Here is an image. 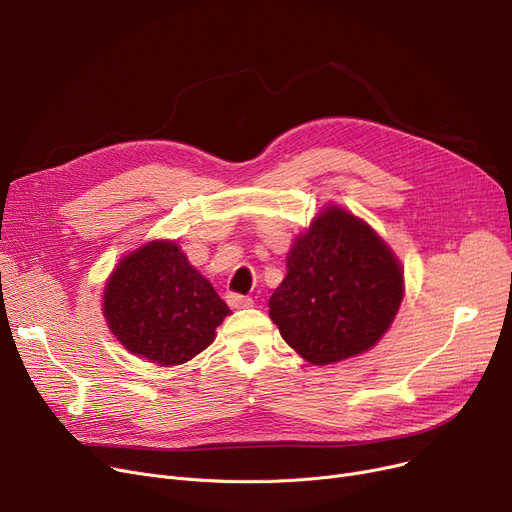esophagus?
Masks as SVG:
<instances>
[{
	"label": "esophagus",
	"mask_w": 512,
	"mask_h": 512,
	"mask_svg": "<svg viewBox=\"0 0 512 512\" xmlns=\"http://www.w3.org/2000/svg\"><path fill=\"white\" fill-rule=\"evenodd\" d=\"M226 301H228V305H230L232 309H249V307H253V299H251V297H245V294L230 292L228 297H226Z\"/></svg>",
	"instance_id": "esophagus-1"
}]
</instances>
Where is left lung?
<instances>
[{
    "label": "left lung",
    "instance_id": "8db88e82",
    "mask_svg": "<svg viewBox=\"0 0 512 512\" xmlns=\"http://www.w3.org/2000/svg\"><path fill=\"white\" fill-rule=\"evenodd\" d=\"M270 317L311 365L367 353L392 326L405 297V272L388 242L340 205H326L286 257Z\"/></svg>",
    "mask_w": 512,
    "mask_h": 512
}]
</instances>
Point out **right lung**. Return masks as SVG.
<instances>
[{"label":"right lung","instance_id":"obj_1","mask_svg":"<svg viewBox=\"0 0 512 512\" xmlns=\"http://www.w3.org/2000/svg\"><path fill=\"white\" fill-rule=\"evenodd\" d=\"M226 315L228 305L176 240H149L124 255L103 288L107 328L126 351L159 367L205 351Z\"/></svg>","mask_w":512,"mask_h":512}]
</instances>
